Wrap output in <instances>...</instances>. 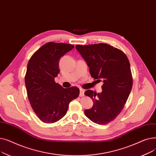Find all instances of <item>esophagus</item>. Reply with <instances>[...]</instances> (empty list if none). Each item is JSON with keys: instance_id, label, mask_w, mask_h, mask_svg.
I'll return each instance as SVG.
<instances>
[{"instance_id": "34e87169", "label": "esophagus", "mask_w": 156, "mask_h": 156, "mask_svg": "<svg viewBox=\"0 0 156 156\" xmlns=\"http://www.w3.org/2000/svg\"><path fill=\"white\" fill-rule=\"evenodd\" d=\"M84 93H85V90L82 88L80 89V97H83L84 96Z\"/></svg>"}]
</instances>
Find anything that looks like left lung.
Instances as JSON below:
<instances>
[{
  "label": "left lung",
  "instance_id": "1",
  "mask_svg": "<svg viewBox=\"0 0 156 156\" xmlns=\"http://www.w3.org/2000/svg\"><path fill=\"white\" fill-rule=\"evenodd\" d=\"M90 75L102 81V91L88 90L85 94L94 102L92 108L85 110V116L95 123L105 125L115 119L123 109L133 85L127 56L119 49L106 44L76 45Z\"/></svg>",
  "mask_w": 156,
  "mask_h": 156
}]
</instances>
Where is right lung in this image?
<instances>
[{
	"mask_svg": "<svg viewBox=\"0 0 156 156\" xmlns=\"http://www.w3.org/2000/svg\"><path fill=\"white\" fill-rule=\"evenodd\" d=\"M74 45L48 42L33 55L27 65L25 85L31 107L38 118L53 123L63 118L71 101L78 97L76 87L64 88L54 78L60 72L59 62Z\"/></svg>",
	"mask_w": 156,
	"mask_h": 156,
	"instance_id": "right-lung-1",
	"label": "right lung"
}]
</instances>
